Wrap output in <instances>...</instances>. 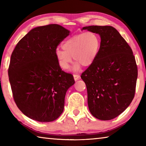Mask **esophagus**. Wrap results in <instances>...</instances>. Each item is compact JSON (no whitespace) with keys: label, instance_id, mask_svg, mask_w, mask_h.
<instances>
[{"label":"esophagus","instance_id":"1","mask_svg":"<svg viewBox=\"0 0 146 146\" xmlns=\"http://www.w3.org/2000/svg\"><path fill=\"white\" fill-rule=\"evenodd\" d=\"M73 76H74V79H75V80H78L79 78H80V75H76V74H74Z\"/></svg>","mask_w":146,"mask_h":146}]
</instances>
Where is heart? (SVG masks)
<instances>
[{
	"mask_svg": "<svg viewBox=\"0 0 146 146\" xmlns=\"http://www.w3.org/2000/svg\"><path fill=\"white\" fill-rule=\"evenodd\" d=\"M64 49H56L55 56L58 64L62 70H68L74 60L77 61L75 70L80 64L85 67L91 66L97 57L100 48V38L93 31H87L73 35L64 41Z\"/></svg>",
	"mask_w": 146,
	"mask_h": 146,
	"instance_id": "b5f03b06",
	"label": "heart"
}]
</instances>
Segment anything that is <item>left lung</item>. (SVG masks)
I'll use <instances>...</instances> for the list:
<instances>
[{
    "mask_svg": "<svg viewBox=\"0 0 146 146\" xmlns=\"http://www.w3.org/2000/svg\"><path fill=\"white\" fill-rule=\"evenodd\" d=\"M99 34V52L82 73L88 91L90 111L95 118L109 120L120 115L135 97L138 69L129 44L117 29L109 26L82 29Z\"/></svg>",
    "mask_w": 146,
    "mask_h": 146,
    "instance_id": "left-lung-1",
    "label": "left lung"
}]
</instances>
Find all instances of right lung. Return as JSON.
Listing matches in <instances>:
<instances>
[{
	"label": "right lung",
	"instance_id": "1",
	"mask_svg": "<svg viewBox=\"0 0 146 146\" xmlns=\"http://www.w3.org/2000/svg\"><path fill=\"white\" fill-rule=\"evenodd\" d=\"M70 31L58 24L36 27L20 40L11 54L9 80L15 102L31 119L48 122L63 112L73 76L59 66L55 50Z\"/></svg>",
	"mask_w": 146,
	"mask_h": 146
}]
</instances>
